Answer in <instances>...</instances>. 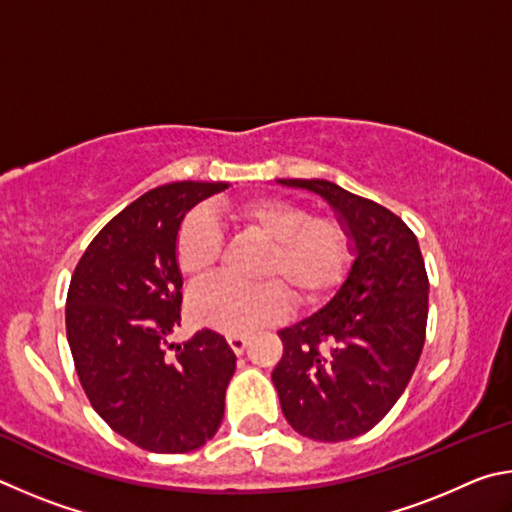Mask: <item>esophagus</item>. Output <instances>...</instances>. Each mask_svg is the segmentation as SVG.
<instances>
[{"label": "esophagus", "instance_id": "obj_1", "mask_svg": "<svg viewBox=\"0 0 512 512\" xmlns=\"http://www.w3.org/2000/svg\"><path fill=\"white\" fill-rule=\"evenodd\" d=\"M228 345H230V348H232V352H235V354H241V352L246 350L248 339H246V336L232 334V336H228Z\"/></svg>", "mask_w": 512, "mask_h": 512}]
</instances>
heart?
I'll use <instances>...</instances> for the list:
<instances>
[{
    "label": "heart",
    "instance_id": "b5f03b06",
    "mask_svg": "<svg viewBox=\"0 0 512 512\" xmlns=\"http://www.w3.org/2000/svg\"><path fill=\"white\" fill-rule=\"evenodd\" d=\"M232 221L271 244L264 259V284L214 280L189 298V314L225 334H248L287 316L289 293L298 302L327 296L348 268V237L341 225L311 219L302 205L257 198L232 210ZM223 237L212 216L196 212L180 225L176 262L189 280H203L219 264Z\"/></svg>",
    "mask_w": 512,
    "mask_h": 512
}]
</instances>
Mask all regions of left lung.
<instances>
[{"instance_id": "1", "label": "left lung", "mask_w": 512, "mask_h": 512, "mask_svg": "<svg viewBox=\"0 0 512 512\" xmlns=\"http://www.w3.org/2000/svg\"><path fill=\"white\" fill-rule=\"evenodd\" d=\"M275 183L332 207L352 262L323 307L277 332L284 352L271 379L300 436L357 438L393 409L418 366L429 311L418 239L391 210L329 180Z\"/></svg>"}]
</instances>
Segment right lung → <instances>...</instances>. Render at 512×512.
I'll return each mask as SVG.
<instances>
[{
  "label": "right lung",
  "instance_id": "1",
  "mask_svg": "<svg viewBox=\"0 0 512 512\" xmlns=\"http://www.w3.org/2000/svg\"><path fill=\"white\" fill-rule=\"evenodd\" d=\"M228 187L185 180L146 192L92 239L67 291V341L85 395L112 431L155 454L203 447L223 420L237 366L228 341L212 329L183 345L169 336L183 302L178 230Z\"/></svg>",
  "mask_w": 512,
  "mask_h": 512
}]
</instances>
